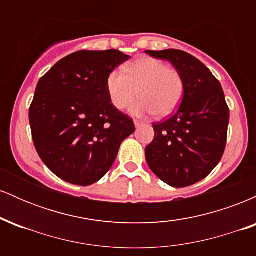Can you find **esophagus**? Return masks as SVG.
I'll return each mask as SVG.
<instances>
[{
    "label": "esophagus",
    "instance_id": "34e87169",
    "mask_svg": "<svg viewBox=\"0 0 256 256\" xmlns=\"http://www.w3.org/2000/svg\"><path fill=\"white\" fill-rule=\"evenodd\" d=\"M140 125H142V122H138V120H134V126H136V128H140Z\"/></svg>",
    "mask_w": 256,
    "mask_h": 256
}]
</instances>
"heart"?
I'll list each match as a JSON object with an SVG mask.
<instances>
[{
    "label": "heart",
    "mask_w": 256,
    "mask_h": 256,
    "mask_svg": "<svg viewBox=\"0 0 256 256\" xmlns=\"http://www.w3.org/2000/svg\"><path fill=\"white\" fill-rule=\"evenodd\" d=\"M124 72L113 70L107 76L106 88L112 104L116 110L131 106L130 114L143 116L155 113L158 116H170L180 104L184 94V82L176 70L154 58H140L125 66Z\"/></svg>",
    "instance_id": "heart-1"
}]
</instances>
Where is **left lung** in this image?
I'll return each instance as SVG.
<instances>
[{
	"instance_id": "left-lung-1",
	"label": "left lung",
	"mask_w": 256,
	"mask_h": 256,
	"mask_svg": "<svg viewBox=\"0 0 256 256\" xmlns=\"http://www.w3.org/2000/svg\"><path fill=\"white\" fill-rule=\"evenodd\" d=\"M170 61L184 82L177 113L154 124L155 137L146 148V158L155 176L173 188L202 180L222 160L230 112L219 80L201 61L177 49L146 50Z\"/></svg>"
}]
</instances>
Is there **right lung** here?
<instances>
[{
    "label": "right lung",
    "mask_w": 256,
    "mask_h": 256,
    "mask_svg": "<svg viewBox=\"0 0 256 256\" xmlns=\"http://www.w3.org/2000/svg\"><path fill=\"white\" fill-rule=\"evenodd\" d=\"M128 58L116 49L80 50L61 58L38 82L28 114L32 140L62 180L96 183L134 132L132 119L110 104L106 88L110 72Z\"/></svg>",
    "instance_id": "1"
}]
</instances>
